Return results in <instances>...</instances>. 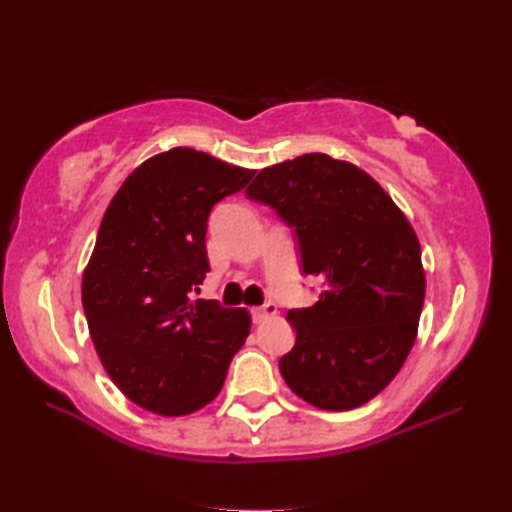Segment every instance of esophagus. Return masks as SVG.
Returning a JSON list of instances; mask_svg holds the SVG:
<instances>
[{"label":"esophagus","mask_w":512,"mask_h":512,"mask_svg":"<svg viewBox=\"0 0 512 512\" xmlns=\"http://www.w3.org/2000/svg\"><path fill=\"white\" fill-rule=\"evenodd\" d=\"M275 312H277V306H275L273 301H268V303H264L262 308H255V310H253V321H255V323H264L266 319L273 317Z\"/></svg>","instance_id":"34e87169"}]
</instances>
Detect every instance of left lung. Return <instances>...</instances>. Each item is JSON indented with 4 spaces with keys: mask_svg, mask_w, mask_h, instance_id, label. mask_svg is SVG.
<instances>
[{
    "mask_svg": "<svg viewBox=\"0 0 512 512\" xmlns=\"http://www.w3.org/2000/svg\"><path fill=\"white\" fill-rule=\"evenodd\" d=\"M246 195L295 231L301 273L323 281L312 308L288 310L286 385L319 409L365 405L416 341L424 273L411 224L365 171L325 154L262 169Z\"/></svg>",
    "mask_w": 512,
    "mask_h": 512,
    "instance_id": "obj_1",
    "label": "left lung"
}]
</instances>
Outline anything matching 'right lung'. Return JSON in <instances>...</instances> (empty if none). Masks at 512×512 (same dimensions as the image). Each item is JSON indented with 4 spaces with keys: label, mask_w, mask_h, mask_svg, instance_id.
I'll return each mask as SVG.
<instances>
[{
    "label": "right lung",
    "mask_w": 512,
    "mask_h": 512,
    "mask_svg": "<svg viewBox=\"0 0 512 512\" xmlns=\"http://www.w3.org/2000/svg\"><path fill=\"white\" fill-rule=\"evenodd\" d=\"M253 176L176 147L143 162L107 206L83 273V310L105 372L138 407L187 416L220 394L250 317L193 292L209 273L213 206Z\"/></svg>",
    "instance_id": "add662e5"
}]
</instances>
